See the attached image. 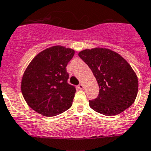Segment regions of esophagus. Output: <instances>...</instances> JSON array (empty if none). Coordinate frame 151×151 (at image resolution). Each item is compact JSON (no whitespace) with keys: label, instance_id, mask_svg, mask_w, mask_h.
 Listing matches in <instances>:
<instances>
[{"label":"esophagus","instance_id":"34e87169","mask_svg":"<svg viewBox=\"0 0 151 151\" xmlns=\"http://www.w3.org/2000/svg\"><path fill=\"white\" fill-rule=\"evenodd\" d=\"M77 89H79V90H83V85L82 83H80L78 86H77Z\"/></svg>","mask_w":151,"mask_h":151}]
</instances>
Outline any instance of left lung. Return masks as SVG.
I'll use <instances>...</instances> for the list:
<instances>
[{"mask_svg": "<svg viewBox=\"0 0 151 151\" xmlns=\"http://www.w3.org/2000/svg\"><path fill=\"white\" fill-rule=\"evenodd\" d=\"M78 55L91 69L100 88L97 98L89 101L90 108L111 116L133 104L138 91V80L124 58L105 48L84 49Z\"/></svg>", "mask_w": 151, "mask_h": 151, "instance_id": "1", "label": "left lung"}]
</instances>
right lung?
<instances>
[{
	"label": "right lung",
	"mask_w": 151,
	"mask_h": 151,
	"mask_svg": "<svg viewBox=\"0 0 151 151\" xmlns=\"http://www.w3.org/2000/svg\"><path fill=\"white\" fill-rule=\"evenodd\" d=\"M74 55V49L55 45L39 52L29 64L22 77L21 91L34 111L52 117L71 107L76 89L68 83L66 67Z\"/></svg>",
	"instance_id": "obj_1"
}]
</instances>
